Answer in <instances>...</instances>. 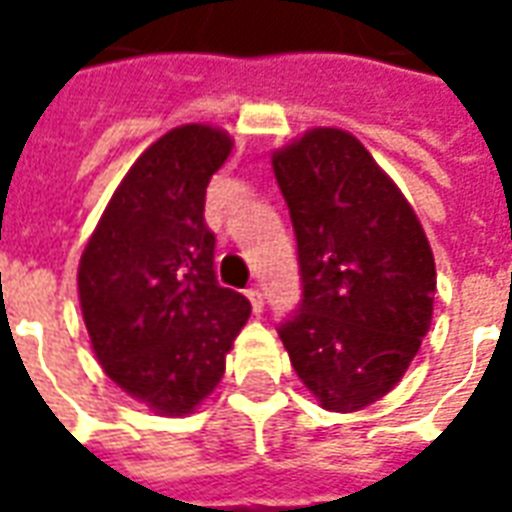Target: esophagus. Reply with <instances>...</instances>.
<instances>
[{
  "label": "esophagus",
  "mask_w": 512,
  "mask_h": 512,
  "mask_svg": "<svg viewBox=\"0 0 512 512\" xmlns=\"http://www.w3.org/2000/svg\"><path fill=\"white\" fill-rule=\"evenodd\" d=\"M246 299L252 301V312H255V315H260V312H263V293H260V290L249 288L246 290Z\"/></svg>",
  "instance_id": "1"
}]
</instances>
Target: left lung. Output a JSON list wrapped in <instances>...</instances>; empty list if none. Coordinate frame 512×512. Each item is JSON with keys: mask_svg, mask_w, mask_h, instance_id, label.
<instances>
[{"mask_svg": "<svg viewBox=\"0 0 512 512\" xmlns=\"http://www.w3.org/2000/svg\"><path fill=\"white\" fill-rule=\"evenodd\" d=\"M271 164L301 271L279 340L323 408L359 411L395 389L428 334L433 252L395 180L343 128H312Z\"/></svg>", "mask_w": 512, "mask_h": 512, "instance_id": "1", "label": "left lung"}]
</instances>
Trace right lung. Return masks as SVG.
Masks as SVG:
<instances>
[{
	"mask_svg": "<svg viewBox=\"0 0 512 512\" xmlns=\"http://www.w3.org/2000/svg\"><path fill=\"white\" fill-rule=\"evenodd\" d=\"M233 150L222 128H172L136 158L79 260L90 343L123 392L186 417L224 376L252 304L213 271L205 189Z\"/></svg>",
	"mask_w": 512,
	"mask_h": 512,
	"instance_id": "1",
	"label": "right lung"
}]
</instances>
